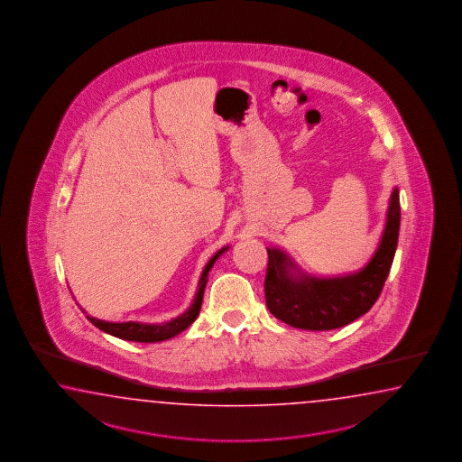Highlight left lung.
I'll list each match as a JSON object with an SVG mask.
<instances>
[{
  "instance_id": "obj_1",
  "label": "left lung",
  "mask_w": 462,
  "mask_h": 462,
  "mask_svg": "<svg viewBox=\"0 0 462 462\" xmlns=\"http://www.w3.org/2000/svg\"><path fill=\"white\" fill-rule=\"evenodd\" d=\"M400 195L393 189L383 235L362 271L340 277H315L297 269L281 249L267 247L265 304L275 319L304 330H334L366 314L390 274L400 231Z\"/></svg>"
}]
</instances>
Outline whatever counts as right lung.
I'll use <instances>...</instances> for the list:
<instances>
[{"label": "right lung", "mask_w": 462, "mask_h": 462, "mask_svg": "<svg viewBox=\"0 0 462 462\" xmlns=\"http://www.w3.org/2000/svg\"><path fill=\"white\" fill-rule=\"evenodd\" d=\"M227 245L223 249H219L217 254L213 255L208 264L205 265L199 282H198V291L193 304L189 305V309L185 310L183 314L178 315L177 319L163 322V324H142V322H106V320H98L96 317H88V320L100 328L106 334L114 335L122 340H130V342H142V344H153V342H163L171 337L183 332L189 325L197 320L201 302H203V294H205V287L208 282V273L211 271L213 264L217 263V257L226 253ZM84 312V310H82Z\"/></svg>", "instance_id": "right-lung-1"}]
</instances>
